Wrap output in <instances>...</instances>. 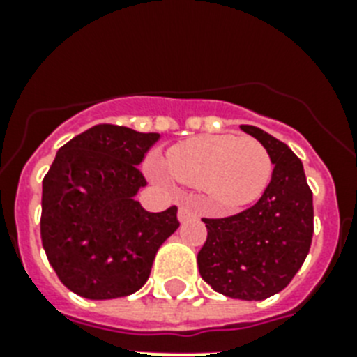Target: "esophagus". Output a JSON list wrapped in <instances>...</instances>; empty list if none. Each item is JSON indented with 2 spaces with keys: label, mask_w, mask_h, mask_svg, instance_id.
I'll list each match as a JSON object with an SVG mask.
<instances>
[{
  "label": "esophagus",
  "mask_w": 357,
  "mask_h": 357,
  "mask_svg": "<svg viewBox=\"0 0 357 357\" xmlns=\"http://www.w3.org/2000/svg\"><path fill=\"white\" fill-rule=\"evenodd\" d=\"M198 215H196V211L192 209V206L190 204H183V206L179 207V220L181 222H187V220H192V218H196Z\"/></svg>",
  "instance_id": "obj_1"
}]
</instances>
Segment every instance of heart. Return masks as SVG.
Returning a JSON list of instances; mask_svg holds the SVG:
<instances>
[{"instance_id": "1", "label": "heart", "mask_w": 357, "mask_h": 357, "mask_svg": "<svg viewBox=\"0 0 357 357\" xmlns=\"http://www.w3.org/2000/svg\"><path fill=\"white\" fill-rule=\"evenodd\" d=\"M167 167L181 183L206 189L224 211L257 200L272 176L265 146L237 135H206L179 142L168 151Z\"/></svg>"}]
</instances>
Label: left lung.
<instances>
[{
    "label": "left lung",
    "instance_id": "8db88e82",
    "mask_svg": "<svg viewBox=\"0 0 357 357\" xmlns=\"http://www.w3.org/2000/svg\"><path fill=\"white\" fill-rule=\"evenodd\" d=\"M272 159L271 183L254 206L224 218H202L207 238L198 252L204 282L238 300H265L285 289L310 254L313 192L287 144L254 126H241Z\"/></svg>",
    "mask_w": 357,
    "mask_h": 357
}]
</instances>
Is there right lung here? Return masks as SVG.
I'll use <instances>...</instances> for the list:
<instances>
[{
    "mask_svg": "<svg viewBox=\"0 0 357 357\" xmlns=\"http://www.w3.org/2000/svg\"><path fill=\"white\" fill-rule=\"evenodd\" d=\"M159 133L100 123L57 151L42 181L40 237L63 285L83 298L139 291L157 250L179 228L178 207L150 213L135 200L139 170Z\"/></svg>",
    "mask_w": 357,
    "mask_h": 357,
    "instance_id": "1",
    "label": "right lung"
}]
</instances>
